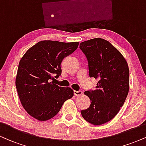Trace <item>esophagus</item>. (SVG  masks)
Segmentation results:
<instances>
[{
  "instance_id": "esophagus-1",
  "label": "esophagus",
  "mask_w": 146,
  "mask_h": 146,
  "mask_svg": "<svg viewBox=\"0 0 146 146\" xmlns=\"http://www.w3.org/2000/svg\"><path fill=\"white\" fill-rule=\"evenodd\" d=\"M82 94V90H74V95L75 96H80V95H81Z\"/></svg>"
}]
</instances>
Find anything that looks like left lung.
I'll return each mask as SVG.
<instances>
[{
    "instance_id": "obj_1",
    "label": "left lung",
    "mask_w": 146,
    "mask_h": 146,
    "mask_svg": "<svg viewBox=\"0 0 146 146\" xmlns=\"http://www.w3.org/2000/svg\"><path fill=\"white\" fill-rule=\"evenodd\" d=\"M80 48L88 60L89 77L98 80L94 90L84 92L90 105L81 114L88 123L104 124L115 117L128 95V64L116 48L102 38L82 42Z\"/></svg>"
}]
</instances>
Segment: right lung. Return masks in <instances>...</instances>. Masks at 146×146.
I'll return each instance as SVG.
<instances>
[{"instance_id":"right-lung-1","label":"right lung","mask_w":146,"mask_h":146,"mask_svg":"<svg viewBox=\"0 0 146 146\" xmlns=\"http://www.w3.org/2000/svg\"><path fill=\"white\" fill-rule=\"evenodd\" d=\"M78 44L76 42L40 41L21 58L16 87L23 108L36 119L46 121L53 118L64 102L73 96L71 88L54 84L53 80L61 75L64 58L73 53Z\"/></svg>"}]
</instances>
